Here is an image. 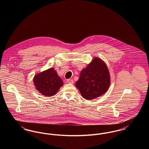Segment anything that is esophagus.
<instances>
[{"label":"esophagus","mask_w":149,"mask_h":149,"mask_svg":"<svg viewBox=\"0 0 149 149\" xmlns=\"http://www.w3.org/2000/svg\"><path fill=\"white\" fill-rule=\"evenodd\" d=\"M67 81H68V83H70V84H73L74 83V80L72 79H68Z\"/></svg>","instance_id":"34e87169"}]
</instances>
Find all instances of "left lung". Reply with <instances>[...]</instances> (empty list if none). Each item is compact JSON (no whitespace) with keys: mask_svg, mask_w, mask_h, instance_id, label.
<instances>
[{"mask_svg":"<svg viewBox=\"0 0 149 149\" xmlns=\"http://www.w3.org/2000/svg\"><path fill=\"white\" fill-rule=\"evenodd\" d=\"M110 81L109 72L106 64L100 58L94 57L87 67L80 72L75 86L84 98L91 100L106 92Z\"/></svg>","mask_w":149,"mask_h":149,"instance_id":"left-lung-1","label":"left lung"}]
</instances>
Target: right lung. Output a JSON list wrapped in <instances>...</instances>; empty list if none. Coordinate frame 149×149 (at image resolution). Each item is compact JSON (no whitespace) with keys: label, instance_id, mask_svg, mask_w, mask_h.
Wrapping results in <instances>:
<instances>
[{"label":"right lung","instance_id":"add662e5","mask_svg":"<svg viewBox=\"0 0 149 149\" xmlns=\"http://www.w3.org/2000/svg\"><path fill=\"white\" fill-rule=\"evenodd\" d=\"M36 89L43 95L51 97L56 94L64 83L54 68L37 74L33 78Z\"/></svg>","mask_w":149,"mask_h":149}]
</instances>
